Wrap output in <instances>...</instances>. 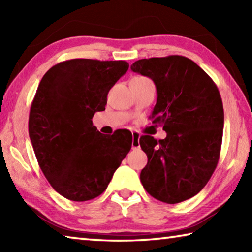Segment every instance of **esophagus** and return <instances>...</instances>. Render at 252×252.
I'll return each instance as SVG.
<instances>
[{
	"mask_svg": "<svg viewBox=\"0 0 252 252\" xmlns=\"http://www.w3.org/2000/svg\"><path fill=\"white\" fill-rule=\"evenodd\" d=\"M140 134L138 133V132H133L132 133V149H136L140 147Z\"/></svg>",
	"mask_w": 252,
	"mask_h": 252,
	"instance_id": "1",
	"label": "esophagus"
}]
</instances>
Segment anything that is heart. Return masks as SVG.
I'll list each match as a JSON object with an SVG mask.
<instances>
[{"label":"heart","instance_id":"b5f03b06","mask_svg":"<svg viewBox=\"0 0 252 252\" xmlns=\"http://www.w3.org/2000/svg\"><path fill=\"white\" fill-rule=\"evenodd\" d=\"M144 76H134V78H132V79H143Z\"/></svg>","mask_w":252,"mask_h":252}]
</instances>
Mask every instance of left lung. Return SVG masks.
<instances>
[{
  "instance_id": "obj_1",
  "label": "left lung",
  "mask_w": 252,
  "mask_h": 252,
  "mask_svg": "<svg viewBox=\"0 0 252 252\" xmlns=\"http://www.w3.org/2000/svg\"><path fill=\"white\" fill-rule=\"evenodd\" d=\"M131 70L152 79L158 99L150 118L161 123L165 139L140 138L148 163L140 173L147 192L165 203L199 193L210 180L220 157L223 105L216 83L182 55L135 61Z\"/></svg>"
}]
</instances>
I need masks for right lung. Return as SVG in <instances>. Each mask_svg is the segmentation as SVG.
Masks as SVG:
<instances>
[{
	"label": "right lung",
	"instance_id": "right-lung-1",
	"mask_svg": "<svg viewBox=\"0 0 252 252\" xmlns=\"http://www.w3.org/2000/svg\"><path fill=\"white\" fill-rule=\"evenodd\" d=\"M127 69L126 61L72 59L42 78L30 110L29 134L42 172L62 197L72 201L99 197L129 153L130 131L106 136L92 123Z\"/></svg>",
	"mask_w": 252,
	"mask_h": 252
}]
</instances>
